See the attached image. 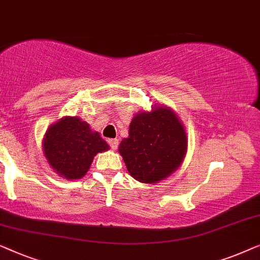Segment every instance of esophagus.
I'll return each mask as SVG.
<instances>
[{"mask_svg":"<svg viewBox=\"0 0 260 260\" xmlns=\"http://www.w3.org/2000/svg\"><path fill=\"white\" fill-rule=\"evenodd\" d=\"M108 144H109V146H111L112 149H116L119 145V140L118 139H108Z\"/></svg>","mask_w":260,"mask_h":260,"instance_id":"esophagus-1","label":"esophagus"}]
</instances>
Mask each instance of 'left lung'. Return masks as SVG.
I'll return each instance as SVG.
<instances>
[{"mask_svg":"<svg viewBox=\"0 0 260 260\" xmlns=\"http://www.w3.org/2000/svg\"><path fill=\"white\" fill-rule=\"evenodd\" d=\"M119 153L128 173L142 184H156L174 173L187 153V134L173 109L152 106L132 119L128 137L122 139Z\"/></svg>","mask_w":260,"mask_h":260,"instance_id":"1","label":"left lung"}]
</instances>
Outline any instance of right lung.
Here are the masks:
<instances>
[{
  "label": "right lung",
  "instance_id": "add662e5",
  "mask_svg": "<svg viewBox=\"0 0 260 260\" xmlns=\"http://www.w3.org/2000/svg\"><path fill=\"white\" fill-rule=\"evenodd\" d=\"M42 149L47 161L60 177L78 180L85 177L98 153L109 146L100 133L78 116H63L46 131Z\"/></svg>",
  "mask_w": 260,
  "mask_h": 260
}]
</instances>
